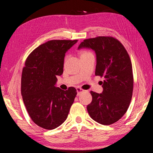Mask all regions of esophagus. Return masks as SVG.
<instances>
[{
	"mask_svg": "<svg viewBox=\"0 0 153 153\" xmlns=\"http://www.w3.org/2000/svg\"><path fill=\"white\" fill-rule=\"evenodd\" d=\"M76 90H77V96H79L80 94V93L84 91V90H82V88H79V87H77V88H76Z\"/></svg>",
	"mask_w": 153,
	"mask_h": 153,
	"instance_id": "1",
	"label": "esophagus"
}]
</instances>
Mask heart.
Listing matches in <instances>:
<instances>
[{"mask_svg":"<svg viewBox=\"0 0 153 153\" xmlns=\"http://www.w3.org/2000/svg\"><path fill=\"white\" fill-rule=\"evenodd\" d=\"M88 54H92V53H90V52H88V51H83L82 53V54H81V56L88 55Z\"/></svg>","mask_w":153,"mask_h":153,"instance_id":"b5f03b06","label":"heart"}]
</instances>
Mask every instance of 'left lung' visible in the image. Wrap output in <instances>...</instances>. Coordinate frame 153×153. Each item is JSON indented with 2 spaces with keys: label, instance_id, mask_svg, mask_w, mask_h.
<instances>
[{
  "label": "left lung",
  "instance_id": "8db88e82",
  "mask_svg": "<svg viewBox=\"0 0 153 153\" xmlns=\"http://www.w3.org/2000/svg\"><path fill=\"white\" fill-rule=\"evenodd\" d=\"M91 48L97 55L95 75L104 77L103 91H91L92 100L87 110L93 120L102 125L117 122L126 113L133 92L132 65L120 41L110 36L86 39L78 49Z\"/></svg>",
  "mask_w": 153,
  "mask_h": 153
}]
</instances>
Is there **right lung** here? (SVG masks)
<instances>
[{"mask_svg":"<svg viewBox=\"0 0 153 153\" xmlns=\"http://www.w3.org/2000/svg\"><path fill=\"white\" fill-rule=\"evenodd\" d=\"M77 40H53L33 50L25 61L22 76V95L30 117L46 129L61 126L68 116L77 94L74 87L63 90L55 84L63 72L66 52Z\"/></svg>","mask_w":153,"mask_h":153,"instance_id":"right-lung-1","label":"right lung"}]
</instances>
